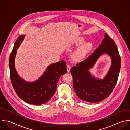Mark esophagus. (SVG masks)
I'll return each mask as SVG.
<instances>
[{"instance_id": "1", "label": "esophagus", "mask_w": 130, "mask_h": 130, "mask_svg": "<svg viewBox=\"0 0 130 130\" xmlns=\"http://www.w3.org/2000/svg\"><path fill=\"white\" fill-rule=\"evenodd\" d=\"M67 72H70V70H71V67H70V66L69 65H67Z\"/></svg>"}]
</instances>
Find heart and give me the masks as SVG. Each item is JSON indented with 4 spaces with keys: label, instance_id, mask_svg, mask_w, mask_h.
<instances>
[{
    "label": "heart",
    "instance_id": "heart-1",
    "mask_svg": "<svg viewBox=\"0 0 130 130\" xmlns=\"http://www.w3.org/2000/svg\"><path fill=\"white\" fill-rule=\"evenodd\" d=\"M84 41L85 39L83 38H81L77 41V44L78 45H81L73 54L72 58L75 61L82 60L93 48V45L90 42H85L82 44Z\"/></svg>",
    "mask_w": 130,
    "mask_h": 130
}]
</instances>
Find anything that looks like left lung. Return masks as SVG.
<instances>
[{
  "instance_id": "8db88e82",
  "label": "left lung",
  "mask_w": 130,
  "mask_h": 130,
  "mask_svg": "<svg viewBox=\"0 0 130 130\" xmlns=\"http://www.w3.org/2000/svg\"><path fill=\"white\" fill-rule=\"evenodd\" d=\"M103 54L111 58V64L103 79L92 76L89 71ZM121 66V59L114 41L107 34L99 47L86 59L76 64L71 70L73 87L77 96L82 100L94 103L107 98L117 83Z\"/></svg>"
}]
</instances>
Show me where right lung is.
Wrapping results in <instances>:
<instances>
[{
  "label": "right lung",
  "mask_w": 130,
  "mask_h": 130,
  "mask_svg": "<svg viewBox=\"0 0 130 130\" xmlns=\"http://www.w3.org/2000/svg\"><path fill=\"white\" fill-rule=\"evenodd\" d=\"M25 37L22 35L18 38L10 54L9 68L12 84L17 95L25 102L36 105L44 104L54 95L61 75L67 73L66 63L63 60L53 63L38 79L34 82L26 81L18 75L15 65L17 49Z\"/></svg>",
  "instance_id": "obj_1"
}]
</instances>
